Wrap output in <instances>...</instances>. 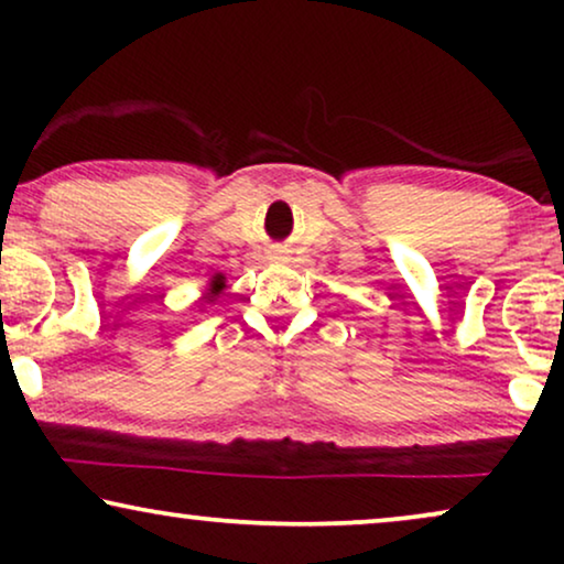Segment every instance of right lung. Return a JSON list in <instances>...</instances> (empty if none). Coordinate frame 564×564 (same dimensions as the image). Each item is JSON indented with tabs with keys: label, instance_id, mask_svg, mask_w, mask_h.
<instances>
[{
	"label": "right lung",
	"instance_id": "add662e5",
	"mask_svg": "<svg viewBox=\"0 0 564 564\" xmlns=\"http://www.w3.org/2000/svg\"><path fill=\"white\" fill-rule=\"evenodd\" d=\"M226 290V274H215V276H210V282H207V290H205V295L199 297V305H213L215 300H218V295L220 292Z\"/></svg>",
	"mask_w": 564,
	"mask_h": 564
}]
</instances>
